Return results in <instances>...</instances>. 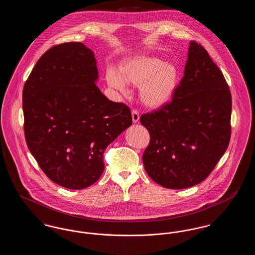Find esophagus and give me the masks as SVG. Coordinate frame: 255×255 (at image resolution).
I'll list each match as a JSON object with an SVG mask.
<instances>
[{"instance_id":"34e87169","label":"esophagus","mask_w":255,"mask_h":255,"mask_svg":"<svg viewBox=\"0 0 255 255\" xmlns=\"http://www.w3.org/2000/svg\"><path fill=\"white\" fill-rule=\"evenodd\" d=\"M132 120H133V123H136L139 121V114L135 110L132 111Z\"/></svg>"}]
</instances>
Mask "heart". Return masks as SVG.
<instances>
[{
  "instance_id": "1",
  "label": "heart",
  "mask_w": 255,
  "mask_h": 255,
  "mask_svg": "<svg viewBox=\"0 0 255 255\" xmlns=\"http://www.w3.org/2000/svg\"><path fill=\"white\" fill-rule=\"evenodd\" d=\"M111 87L126 93L127 86L139 88V98L150 109H158L168 104L179 83V72L171 64L155 57H137L121 67L120 74L112 71L108 74Z\"/></svg>"
}]
</instances>
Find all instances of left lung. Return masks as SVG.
Segmentation results:
<instances>
[{"label": "left lung", "instance_id": "1", "mask_svg": "<svg viewBox=\"0 0 255 255\" xmlns=\"http://www.w3.org/2000/svg\"><path fill=\"white\" fill-rule=\"evenodd\" d=\"M183 74L169 103L140 118L150 133L142 156L145 171L170 189L203 182L231 139V91L216 64L195 41Z\"/></svg>", "mask_w": 255, "mask_h": 255}]
</instances>
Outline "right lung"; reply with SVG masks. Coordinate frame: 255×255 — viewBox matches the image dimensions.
<instances>
[{"instance_id":"right-lung-1","label":"right lung","mask_w":255,"mask_h":255,"mask_svg":"<svg viewBox=\"0 0 255 255\" xmlns=\"http://www.w3.org/2000/svg\"><path fill=\"white\" fill-rule=\"evenodd\" d=\"M94 52L79 42L48 49L23 90L25 141L52 182L84 189L103 173V153L132 125L131 111L105 97Z\"/></svg>"}]
</instances>
